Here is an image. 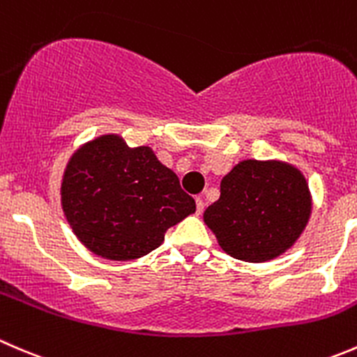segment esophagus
I'll list each match as a JSON object with an SVG mask.
<instances>
[{
  "label": "esophagus",
  "mask_w": 357,
  "mask_h": 357,
  "mask_svg": "<svg viewBox=\"0 0 357 357\" xmlns=\"http://www.w3.org/2000/svg\"><path fill=\"white\" fill-rule=\"evenodd\" d=\"M203 210H204L203 197H196V211H197V215L203 213Z\"/></svg>",
  "instance_id": "obj_1"
}]
</instances>
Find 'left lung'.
Segmentation results:
<instances>
[{
  "mask_svg": "<svg viewBox=\"0 0 357 357\" xmlns=\"http://www.w3.org/2000/svg\"><path fill=\"white\" fill-rule=\"evenodd\" d=\"M312 211L309 183L284 161H239L203 220L218 245L245 262H267L295 245Z\"/></svg>",
  "mask_w": 357,
  "mask_h": 357,
  "instance_id": "obj_1",
  "label": "left lung"
}]
</instances>
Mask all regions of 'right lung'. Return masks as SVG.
Returning <instances> with one entry per match:
<instances>
[{"mask_svg":"<svg viewBox=\"0 0 357 357\" xmlns=\"http://www.w3.org/2000/svg\"><path fill=\"white\" fill-rule=\"evenodd\" d=\"M60 197L76 238L109 260L147 255L172 225L196 211L151 147H128L119 135L97 137L70 156Z\"/></svg>","mask_w":357,"mask_h":357,"instance_id":"obj_1","label":"right lung"}]
</instances>
